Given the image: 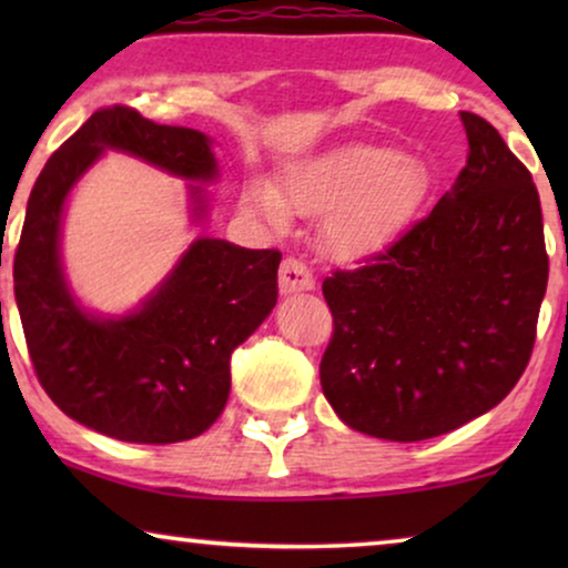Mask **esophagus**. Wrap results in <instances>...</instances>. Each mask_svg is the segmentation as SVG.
<instances>
[{
	"mask_svg": "<svg viewBox=\"0 0 568 568\" xmlns=\"http://www.w3.org/2000/svg\"><path fill=\"white\" fill-rule=\"evenodd\" d=\"M315 286V276L305 261L300 258H284L282 268H278V290L282 294L307 292Z\"/></svg>",
	"mask_w": 568,
	"mask_h": 568,
	"instance_id": "34e87169",
	"label": "esophagus"
}]
</instances>
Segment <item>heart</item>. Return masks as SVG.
I'll use <instances>...</instances> for the list:
<instances>
[{
  "label": "heart",
  "instance_id": "b5f03b06",
  "mask_svg": "<svg viewBox=\"0 0 568 568\" xmlns=\"http://www.w3.org/2000/svg\"><path fill=\"white\" fill-rule=\"evenodd\" d=\"M429 191L432 173L422 160L395 146L354 144L292 165L278 191L253 181L245 201L276 227L290 212L328 216L323 230L328 251L338 258H364L408 227Z\"/></svg>",
  "mask_w": 568,
  "mask_h": 568
}]
</instances>
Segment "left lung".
I'll return each instance as SVG.
<instances>
[{
    "instance_id": "1",
    "label": "left lung",
    "mask_w": 568,
    "mask_h": 568,
    "mask_svg": "<svg viewBox=\"0 0 568 568\" xmlns=\"http://www.w3.org/2000/svg\"><path fill=\"white\" fill-rule=\"evenodd\" d=\"M453 191L359 268L333 271L325 398L390 442L447 434L507 398L530 362L548 284L540 196L499 131L460 113Z\"/></svg>"
}]
</instances>
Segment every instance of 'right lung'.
<instances>
[{"label": "right lung", "mask_w": 568, "mask_h": 568, "mask_svg": "<svg viewBox=\"0 0 568 568\" xmlns=\"http://www.w3.org/2000/svg\"><path fill=\"white\" fill-rule=\"evenodd\" d=\"M105 146L191 181L216 175L201 131L162 126L129 105L92 113L38 175L14 251V300L30 362L49 398L105 437L139 445L193 439L230 398L232 352L276 305L282 253L199 237L136 313L119 321L84 313L61 274V212Z\"/></svg>", "instance_id": "right-lung-1"}]
</instances>
